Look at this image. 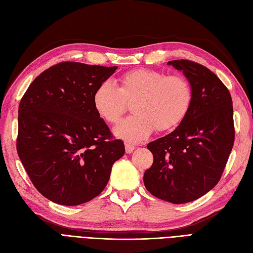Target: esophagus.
<instances>
[{
	"label": "esophagus",
	"mask_w": 253,
	"mask_h": 253,
	"mask_svg": "<svg viewBox=\"0 0 253 253\" xmlns=\"http://www.w3.org/2000/svg\"><path fill=\"white\" fill-rule=\"evenodd\" d=\"M135 147L133 144L131 143H126V152L127 153V154H129V153H132L134 151Z\"/></svg>",
	"instance_id": "34e87169"
}]
</instances>
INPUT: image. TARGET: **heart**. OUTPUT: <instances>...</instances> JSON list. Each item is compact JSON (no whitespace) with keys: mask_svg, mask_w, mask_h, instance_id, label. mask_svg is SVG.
<instances>
[{"mask_svg":"<svg viewBox=\"0 0 253 253\" xmlns=\"http://www.w3.org/2000/svg\"><path fill=\"white\" fill-rule=\"evenodd\" d=\"M193 91L182 75H168L137 68L120 76L117 86L110 81L99 85L93 95L98 116L117 125L133 103L134 116L115 128V135L126 141L143 140L154 132H168L178 126L192 104Z\"/></svg>","mask_w":253,"mask_h":253,"instance_id":"b5f03b06","label":"heart"}]
</instances>
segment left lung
Returning <instances> with one entry per match:
<instances>
[{
	"mask_svg": "<svg viewBox=\"0 0 253 253\" xmlns=\"http://www.w3.org/2000/svg\"><path fill=\"white\" fill-rule=\"evenodd\" d=\"M168 64L189 80L192 104L172 133L147 145L154 162L143 182L159 200L185 204L209 192L221 177L234 142L233 105L228 88L209 68L183 59Z\"/></svg>",
	"mask_w": 253,
	"mask_h": 253,
	"instance_id": "obj_1",
	"label": "left lung"
}]
</instances>
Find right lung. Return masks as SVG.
<instances>
[{"mask_svg": "<svg viewBox=\"0 0 253 253\" xmlns=\"http://www.w3.org/2000/svg\"><path fill=\"white\" fill-rule=\"evenodd\" d=\"M117 66L61 62L32 82L19 105L17 151L47 200L77 206L100 194L125 143L94 109L96 88Z\"/></svg>", "mask_w": 253, "mask_h": 253, "instance_id": "1", "label": "right lung"}]
</instances>
